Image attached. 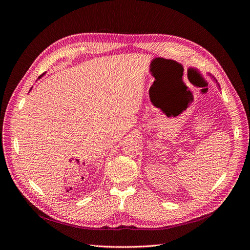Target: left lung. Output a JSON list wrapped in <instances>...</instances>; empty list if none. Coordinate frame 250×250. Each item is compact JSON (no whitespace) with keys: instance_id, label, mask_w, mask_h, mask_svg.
<instances>
[{"instance_id":"8db88e82","label":"left lung","mask_w":250,"mask_h":250,"mask_svg":"<svg viewBox=\"0 0 250 250\" xmlns=\"http://www.w3.org/2000/svg\"><path fill=\"white\" fill-rule=\"evenodd\" d=\"M216 82H217V80H216ZM218 85H219V84H218Z\"/></svg>"}]
</instances>
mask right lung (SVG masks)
<instances>
[{
	"mask_svg": "<svg viewBox=\"0 0 250 250\" xmlns=\"http://www.w3.org/2000/svg\"><path fill=\"white\" fill-rule=\"evenodd\" d=\"M43 75H44V73H43V74H42V75H41V76H40V77H39V78H41V77H42V76H43Z\"/></svg>",
	"mask_w": 250,
	"mask_h": 250,
	"instance_id": "right-lung-1",
	"label": "right lung"
}]
</instances>
